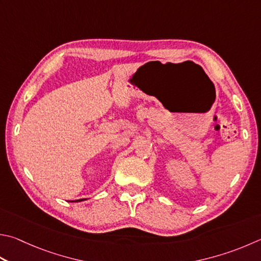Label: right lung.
Instances as JSON below:
<instances>
[{
    "mask_svg": "<svg viewBox=\"0 0 261 261\" xmlns=\"http://www.w3.org/2000/svg\"><path fill=\"white\" fill-rule=\"evenodd\" d=\"M77 201H83V200H77ZM77 201H76V202H77Z\"/></svg>",
    "mask_w": 261,
    "mask_h": 261,
    "instance_id": "right-lung-1",
    "label": "right lung"
}]
</instances>
